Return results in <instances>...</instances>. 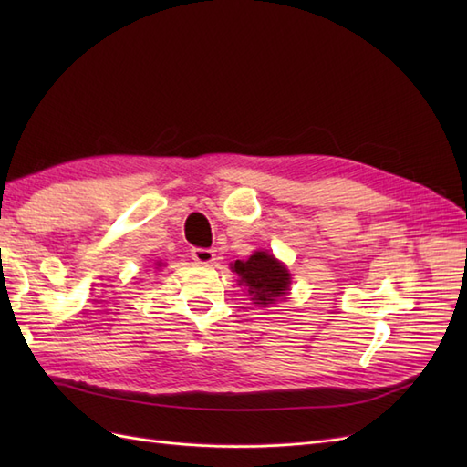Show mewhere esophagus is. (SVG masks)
<instances>
[{
	"mask_svg": "<svg viewBox=\"0 0 467 467\" xmlns=\"http://www.w3.org/2000/svg\"><path fill=\"white\" fill-rule=\"evenodd\" d=\"M191 257L199 265H210V263H214L216 253L212 249H206V247H194V249H191Z\"/></svg>",
	"mask_w": 467,
	"mask_h": 467,
	"instance_id": "1",
	"label": "esophagus"
}]
</instances>
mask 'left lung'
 Returning a JSON list of instances; mask_svg holds the SVG:
<instances>
[{
	"label": "left lung",
	"mask_w": 467,
	"mask_h": 467,
	"mask_svg": "<svg viewBox=\"0 0 467 467\" xmlns=\"http://www.w3.org/2000/svg\"><path fill=\"white\" fill-rule=\"evenodd\" d=\"M232 268L255 304H273L288 290L290 273L266 251L253 253L247 261H235Z\"/></svg>",
	"instance_id": "left-lung-1"
}]
</instances>
